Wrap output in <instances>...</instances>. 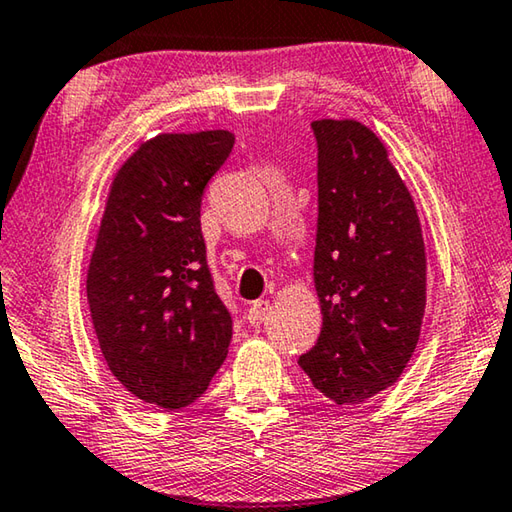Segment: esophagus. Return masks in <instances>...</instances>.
Here are the masks:
<instances>
[{
	"mask_svg": "<svg viewBox=\"0 0 512 512\" xmlns=\"http://www.w3.org/2000/svg\"><path fill=\"white\" fill-rule=\"evenodd\" d=\"M267 310H270V301L258 299V301H254V303H251V306H249L247 319L251 321V324H258V321H261V319L265 317Z\"/></svg>",
	"mask_w": 512,
	"mask_h": 512,
	"instance_id": "esophagus-1",
	"label": "esophagus"
}]
</instances>
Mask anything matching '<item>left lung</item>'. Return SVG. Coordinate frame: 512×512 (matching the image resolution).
Returning <instances> with one entry per match:
<instances>
[{"instance_id":"left-lung-1","label":"left lung","mask_w":512,"mask_h":512,"mask_svg":"<svg viewBox=\"0 0 512 512\" xmlns=\"http://www.w3.org/2000/svg\"><path fill=\"white\" fill-rule=\"evenodd\" d=\"M315 285L324 326L299 366L335 405L396 382L425 315L427 261L414 200L382 141L357 121H315Z\"/></svg>"}]
</instances>
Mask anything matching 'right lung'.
Returning a JSON list of instances; mask_svg holds the SVG:
<instances>
[{
	"instance_id": "add662e5",
	"label": "right lung",
	"mask_w": 512,
	"mask_h": 512,
	"mask_svg": "<svg viewBox=\"0 0 512 512\" xmlns=\"http://www.w3.org/2000/svg\"><path fill=\"white\" fill-rule=\"evenodd\" d=\"M227 130L159 134L112 182L87 272V301L107 366L132 396L193 405L231 344L200 224L204 188L227 161Z\"/></svg>"
}]
</instances>
